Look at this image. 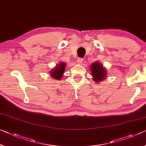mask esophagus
I'll list each match as a JSON object with an SVG mask.
<instances>
[{
    "label": "esophagus",
    "instance_id": "obj_1",
    "mask_svg": "<svg viewBox=\"0 0 146 146\" xmlns=\"http://www.w3.org/2000/svg\"><path fill=\"white\" fill-rule=\"evenodd\" d=\"M84 60H83V59H81V58H78L77 60V62L78 64H82Z\"/></svg>",
    "mask_w": 146,
    "mask_h": 146
}]
</instances>
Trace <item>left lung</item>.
<instances>
[{"mask_svg": "<svg viewBox=\"0 0 146 146\" xmlns=\"http://www.w3.org/2000/svg\"><path fill=\"white\" fill-rule=\"evenodd\" d=\"M91 75L93 77V80L96 83H99L101 81L106 79L107 76L106 69L103 66L100 62H95L91 64Z\"/></svg>", "mask_w": 146, "mask_h": 146, "instance_id": "left-lung-1", "label": "left lung"}]
</instances>
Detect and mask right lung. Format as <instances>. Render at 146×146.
<instances>
[{
  "mask_svg": "<svg viewBox=\"0 0 146 146\" xmlns=\"http://www.w3.org/2000/svg\"><path fill=\"white\" fill-rule=\"evenodd\" d=\"M66 63L64 62H60L58 63L52 70L50 71V76L53 79L60 80L63 77L64 73L65 72Z\"/></svg>",
  "mask_w": 146,
  "mask_h": 146,
  "instance_id": "obj_1",
  "label": "right lung"
}]
</instances>
